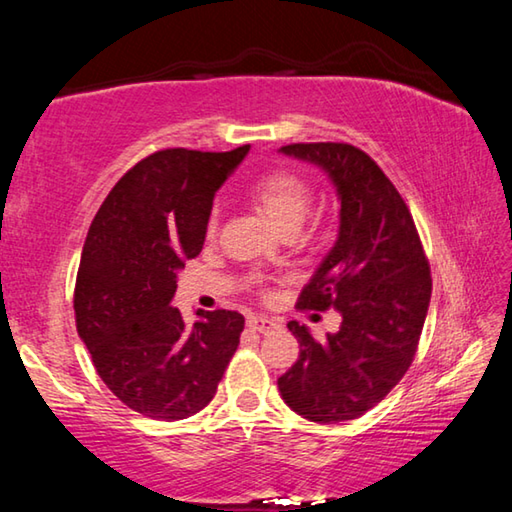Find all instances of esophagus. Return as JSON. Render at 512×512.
Instances as JSON below:
<instances>
[{
  "instance_id": "1",
  "label": "esophagus",
  "mask_w": 512,
  "mask_h": 512,
  "mask_svg": "<svg viewBox=\"0 0 512 512\" xmlns=\"http://www.w3.org/2000/svg\"><path fill=\"white\" fill-rule=\"evenodd\" d=\"M248 327L257 329L259 334H271V332H275V329H280L282 325H280V320L268 318V316H250Z\"/></svg>"
}]
</instances>
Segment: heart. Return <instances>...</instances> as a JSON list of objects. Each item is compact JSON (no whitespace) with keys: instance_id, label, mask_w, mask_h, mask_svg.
I'll use <instances>...</instances> for the list:
<instances>
[{"instance_id":"obj_1","label":"heart","mask_w":512,"mask_h":512,"mask_svg":"<svg viewBox=\"0 0 512 512\" xmlns=\"http://www.w3.org/2000/svg\"><path fill=\"white\" fill-rule=\"evenodd\" d=\"M248 198L273 228L284 232V235H291L305 223L311 201H314V192H311L307 180L300 178L298 173L275 169L259 176L248 187ZM214 225L216 214H212L210 219V230H214Z\"/></svg>"}]
</instances>
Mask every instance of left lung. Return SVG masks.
Returning <instances> with one entry per match:
<instances>
[{
	"instance_id": "8db88e82",
	"label": "left lung",
	"mask_w": 512,
	"mask_h": 512,
	"mask_svg": "<svg viewBox=\"0 0 512 512\" xmlns=\"http://www.w3.org/2000/svg\"><path fill=\"white\" fill-rule=\"evenodd\" d=\"M280 151L325 169L339 194V239L302 289L298 309H336L343 320L325 341L291 320L300 357L277 388L311 422L354 420L411 368L431 300L429 259L404 198L368 153L345 142Z\"/></svg>"
}]
</instances>
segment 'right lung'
I'll use <instances>...</instances> for the list:
<instances>
[{
    "label": "right lung",
    "instance_id": "right-lung-1",
    "mask_svg": "<svg viewBox=\"0 0 512 512\" xmlns=\"http://www.w3.org/2000/svg\"><path fill=\"white\" fill-rule=\"evenodd\" d=\"M250 146L155 151L110 189L85 239L74 289L76 329L128 409L185 420L212 402L239 345V311L171 307L178 271L201 253L216 189Z\"/></svg>",
    "mask_w": 512,
    "mask_h": 512
}]
</instances>
